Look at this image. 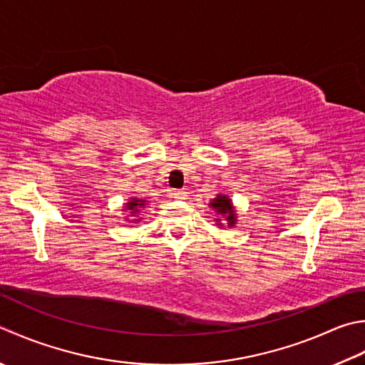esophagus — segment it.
Returning <instances> with one entry per match:
<instances>
[{
  "label": "esophagus",
  "instance_id": "esophagus-1",
  "mask_svg": "<svg viewBox=\"0 0 365 365\" xmlns=\"http://www.w3.org/2000/svg\"><path fill=\"white\" fill-rule=\"evenodd\" d=\"M169 196L173 199H177V201H183V199H187L188 192L185 190H170L169 191Z\"/></svg>",
  "mask_w": 365,
  "mask_h": 365
}]
</instances>
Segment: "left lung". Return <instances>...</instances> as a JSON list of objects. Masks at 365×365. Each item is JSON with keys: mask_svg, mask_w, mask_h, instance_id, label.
Returning a JSON list of instances; mask_svg holds the SVG:
<instances>
[{"mask_svg": "<svg viewBox=\"0 0 365 365\" xmlns=\"http://www.w3.org/2000/svg\"><path fill=\"white\" fill-rule=\"evenodd\" d=\"M209 207L215 210V223L221 230H223V225L230 227H234L237 225V210H235V207L232 204V199L225 195V192H218V195L209 202Z\"/></svg>", "mask_w": 365, "mask_h": 365, "instance_id": "left-lung-1", "label": "left lung"}]
</instances>
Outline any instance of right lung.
Returning <instances> with one entry per match:
<instances>
[{"mask_svg": "<svg viewBox=\"0 0 365 365\" xmlns=\"http://www.w3.org/2000/svg\"><path fill=\"white\" fill-rule=\"evenodd\" d=\"M148 202L145 199H139V197H130V201H126L123 205V212H126L125 221L128 223H139L142 220V210H145V207Z\"/></svg>", "mask_w": 365, "mask_h": 365, "instance_id": "1", "label": "right lung"}]
</instances>
